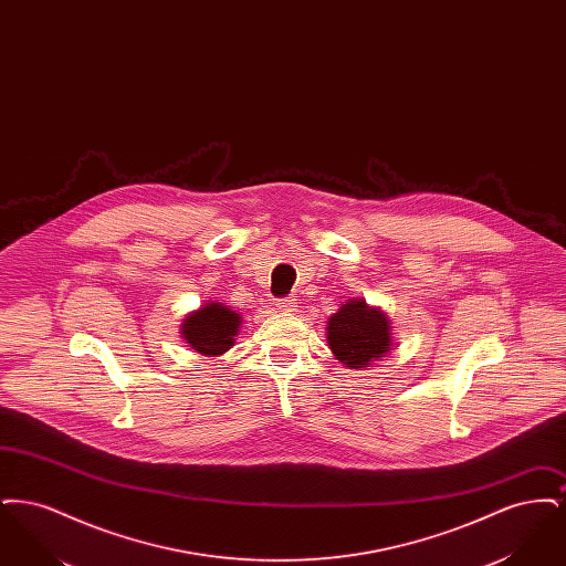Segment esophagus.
Wrapping results in <instances>:
<instances>
[{"mask_svg": "<svg viewBox=\"0 0 566 566\" xmlns=\"http://www.w3.org/2000/svg\"><path fill=\"white\" fill-rule=\"evenodd\" d=\"M275 307L280 310V312H295L296 310V298L293 296H286V298H280L277 303H275Z\"/></svg>", "mask_w": 566, "mask_h": 566, "instance_id": "esophagus-1", "label": "esophagus"}]
</instances>
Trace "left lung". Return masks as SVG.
<instances>
[{
  "instance_id": "obj_1",
  "label": "left lung",
  "mask_w": 566,
  "mask_h": 566,
  "mask_svg": "<svg viewBox=\"0 0 566 566\" xmlns=\"http://www.w3.org/2000/svg\"><path fill=\"white\" fill-rule=\"evenodd\" d=\"M326 342L348 369H365L392 348V326L379 307L365 298H348L328 318Z\"/></svg>"
}]
</instances>
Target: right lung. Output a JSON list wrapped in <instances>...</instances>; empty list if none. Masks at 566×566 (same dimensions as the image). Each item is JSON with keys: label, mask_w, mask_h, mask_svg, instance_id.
I'll return each instance as SVG.
<instances>
[{"label": "right lung", "mask_w": 566, "mask_h": 566, "mask_svg": "<svg viewBox=\"0 0 566 566\" xmlns=\"http://www.w3.org/2000/svg\"><path fill=\"white\" fill-rule=\"evenodd\" d=\"M240 328L242 316L238 312L224 303L208 301L182 318L180 335L190 350L201 356H222L235 346Z\"/></svg>", "instance_id": "obj_1"}]
</instances>
